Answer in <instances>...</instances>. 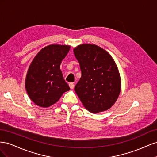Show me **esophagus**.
I'll return each instance as SVG.
<instances>
[{
    "instance_id": "obj_1",
    "label": "esophagus",
    "mask_w": 157,
    "mask_h": 157,
    "mask_svg": "<svg viewBox=\"0 0 157 157\" xmlns=\"http://www.w3.org/2000/svg\"><path fill=\"white\" fill-rule=\"evenodd\" d=\"M69 87H70L71 89H73L74 87H75V84H74L73 82H70V83L69 84Z\"/></svg>"
}]
</instances>
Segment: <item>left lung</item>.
Segmentation results:
<instances>
[{
	"instance_id": "1",
	"label": "left lung",
	"mask_w": 157,
	"mask_h": 157,
	"mask_svg": "<svg viewBox=\"0 0 157 157\" xmlns=\"http://www.w3.org/2000/svg\"><path fill=\"white\" fill-rule=\"evenodd\" d=\"M82 76L75 91L83 105L92 113L107 111L119 96L121 77L111 56L97 45L80 44L73 50Z\"/></svg>"
}]
</instances>
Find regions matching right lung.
<instances>
[{
    "label": "right lung",
    "mask_w": 157,
    "mask_h": 157,
    "mask_svg": "<svg viewBox=\"0 0 157 157\" xmlns=\"http://www.w3.org/2000/svg\"><path fill=\"white\" fill-rule=\"evenodd\" d=\"M70 46L51 44L42 48L32 61L25 78V88L31 100L41 107L58 101L70 88L65 81L60 64Z\"/></svg>",
    "instance_id": "add662e5"
}]
</instances>
